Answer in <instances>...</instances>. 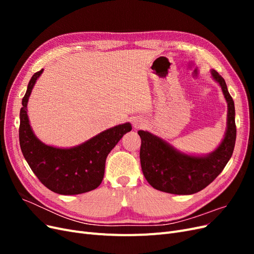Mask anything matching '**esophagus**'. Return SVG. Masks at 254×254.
Returning a JSON list of instances; mask_svg holds the SVG:
<instances>
[{"instance_id":"1","label":"esophagus","mask_w":254,"mask_h":254,"mask_svg":"<svg viewBox=\"0 0 254 254\" xmlns=\"http://www.w3.org/2000/svg\"><path fill=\"white\" fill-rule=\"evenodd\" d=\"M141 126H142L141 123H137V122L134 123V128H139V127H141Z\"/></svg>"}]
</instances>
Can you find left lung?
Returning a JSON list of instances; mask_svg holds the SVG:
<instances>
[{
  "label": "left lung",
  "instance_id": "8db88e82",
  "mask_svg": "<svg viewBox=\"0 0 254 254\" xmlns=\"http://www.w3.org/2000/svg\"><path fill=\"white\" fill-rule=\"evenodd\" d=\"M210 73L221 88L228 105L225 135L213 151L197 155L177 149L162 137L147 130H139L137 133L142 141V172L153 189L175 195L195 194L209 186L232 157L236 140L234 102L221 75L213 68Z\"/></svg>",
  "mask_w": 254,
  "mask_h": 254
}]
</instances>
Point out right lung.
<instances>
[{
	"label": "right lung",
	"instance_id": "obj_1",
	"mask_svg": "<svg viewBox=\"0 0 254 254\" xmlns=\"http://www.w3.org/2000/svg\"><path fill=\"white\" fill-rule=\"evenodd\" d=\"M30 78L20 110L19 140L23 156L37 178L54 193L77 195L96 189L105 175L106 159L123 135L132 129L130 123L117 125L72 147H56L38 139L27 114V103L37 79Z\"/></svg>",
	"mask_w": 254,
	"mask_h": 254
}]
</instances>
